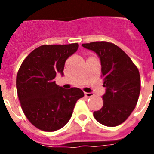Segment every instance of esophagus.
<instances>
[{
	"label": "esophagus",
	"instance_id": "obj_1",
	"mask_svg": "<svg viewBox=\"0 0 154 154\" xmlns=\"http://www.w3.org/2000/svg\"><path fill=\"white\" fill-rule=\"evenodd\" d=\"M85 96L87 97H93V93L92 92H85Z\"/></svg>",
	"mask_w": 154,
	"mask_h": 154
}]
</instances>
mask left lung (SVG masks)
Returning a JSON list of instances; mask_svg holds the SVG:
<instances>
[{"label": "left lung", "mask_w": 154, "mask_h": 154, "mask_svg": "<svg viewBox=\"0 0 154 154\" xmlns=\"http://www.w3.org/2000/svg\"><path fill=\"white\" fill-rule=\"evenodd\" d=\"M95 52L101 64L106 92L103 106L94 111L95 119L106 126H117L134 110L140 93V75L130 57L116 44L92 42L82 44Z\"/></svg>", "instance_id": "8db88e82"}]
</instances>
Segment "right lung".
<instances>
[{"instance_id":"right-lung-1","label":"right lung","mask_w":154,"mask_h":154,"mask_svg":"<svg viewBox=\"0 0 154 154\" xmlns=\"http://www.w3.org/2000/svg\"><path fill=\"white\" fill-rule=\"evenodd\" d=\"M78 48L77 43L42 45L26 57L16 77L21 108L33 125L44 131L63 128L70 119L82 91L64 89L55 83L57 73L63 76L65 62Z\"/></svg>"}]
</instances>
